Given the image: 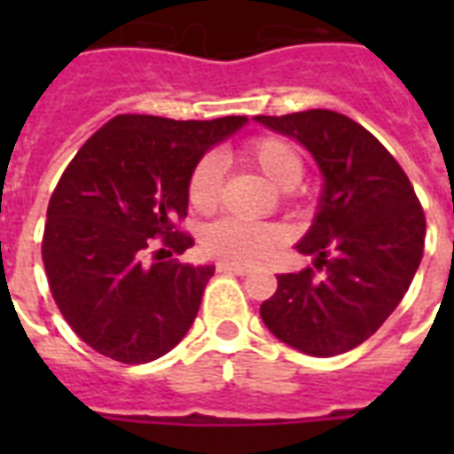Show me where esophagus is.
<instances>
[{
	"label": "esophagus",
	"mask_w": 454,
	"mask_h": 454,
	"mask_svg": "<svg viewBox=\"0 0 454 454\" xmlns=\"http://www.w3.org/2000/svg\"><path fill=\"white\" fill-rule=\"evenodd\" d=\"M216 270L219 273H228V276H247V266H240V263H216Z\"/></svg>",
	"instance_id": "esophagus-1"
}]
</instances>
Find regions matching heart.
Returning a JSON list of instances; mask_svg holds the SVG:
<instances>
[{
	"instance_id": "b5f03b06",
	"label": "heart",
	"mask_w": 454,
	"mask_h": 454,
	"mask_svg": "<svg viewBox=\"0 0 454 454\" xmlns=\"http://www.w3.org/2000/svg\"><path fill=\"white\" fill-rule=\"evenodd\" d=\"M240 157L254 169H259L270 184L283 191H290L303 176V157L290 138L266 134L249 138L240 148ZM223 167L214 155L200 157L188 176V202L195 212L212 214L219 207ZM285 228L270 221H242L221 219L202 233V249L207 254L226 263L263 262L285 242Z\"/></svg>"
}]
</instances>
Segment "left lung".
<instances>
[{"label":"left lung","mask_w":454,"mask_h":454,"mask_svg":"<svg viewBox=\"0 0 454 454\" xmlns=\"http://www.w3.org/2000/svg\"><path fill=\"white\" fill-rule=\"evenodd\" d=\"M254 120L306 145L325 176L320 212L297 245L316 263L278 276L262 320L309 356L351 351L394 313L419 269L422 205L395 157L351 117L303 110Z\"/></svg>","instance_id":"8db88e82"}]
</instances>
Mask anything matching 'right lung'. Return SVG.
<instances>
[{
	"mask_svg": "<svg viewBox=\"0 0 454 454\" xmlns=\"http://www.w3.org/2000/svg\"><path fill=\"white\" fill-rule=\"evenodd\" d=\"M245 122L117 115L66 167L46 209L42 262L66 323L94 351L141 365L191 330L214 266L171 259L195 242L181 228L188 176L209 145Z\"/></svg>",
	"mask_w": 454,
	"mask_h": 454,
	"instance_id": "add662e5",
	"label": "right lung"
}]
</instances>
